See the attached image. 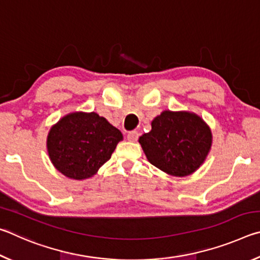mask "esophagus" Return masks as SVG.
I'll return each instance as SVG.
<instances>
[{"instance_id":"obj_1","label":"esophagus","mask_w":260,"mask_h":260,"mask_svg":"<svg viewBox=\"0 0 260 260\" xmlns=\"http://www.w3.org/2000/svg\"><path fill=\"white\" fill-rule=\"evenodd\" d=\"M138 139H139V133L136 131H132L127 134V140L131 141V142H135Z\"/></svg>"}]
</instances>
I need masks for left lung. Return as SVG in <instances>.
I'll use <instances>...</instances> for the list:
<instances>
[{"mask_svg": "<svg viewBox=\"0 0 260 260\" xmlns=\"http://www.w3.org/2000/svg\"><path fill=\"white\" fill-rule=\"evenodd\" d=\"M139 142L148 160L162 172L186 177L203 164L212 144L204 120L187 111H162Z\"/></svg>", "mask_w": 260, "mask_h": 260, "instance_id": "8db88e82", "label": "left lung"}]
</instances>
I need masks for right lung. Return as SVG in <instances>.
I'll use <instances>...</instances> for the list:
<instances>
[{
    "instance_id": "obj_1",
    "label": "right lung",
    "mask_w": 260,
    "mask_h": 260,
    "mask_svg": "<svg viewBox=\"0 0 260 260\" xmlns=\"http://www.w3.org/2000/svg\"><path fill=\"white\" fill-rule=\"evenodd\" d=\"M121 132L95 112H73L51 127L47 149L52 164L65 177H93L111 158Z\"/></svg>"
}]
</instances>
